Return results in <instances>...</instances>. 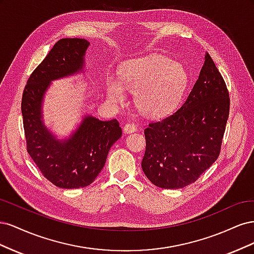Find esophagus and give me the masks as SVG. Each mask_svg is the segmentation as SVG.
I'll return each instance as SVG.
<instances>
[{"label":"esophagus","instance_id":"1","mask_svg":"<svg viewBox=\"0 0 254 254\" xmlns=\"http://www.w3.org/2000/svg\"><path fill=\"white\" fill-rule=\"evenodd\" d=\"M124 132L126 133H131V132H134L136 130V126L134 124H132V123H127V124L124 125Z\"/></svg>","mask_w":254,"mask_h":254}]
</instances>
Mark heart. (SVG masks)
Instances as JSON below:
<instances>
[{
  "mask_svg": "<svg viewBox=\"0 0 254 254\" xmlns=\"http://www.w3.org/2000/svg\"><path fill=\"white\" fill-rule=\"evenodd\" d=\"M188 83L184 67L162 56L137 59L127 64L121 79H107V94L114 105L127 101L126 90L134 94L139 111L149 118H160L178 105Z\"/></svg>",
  "mask_w": 254,
  "mask_h": 254,
  "instance_id": "heart-1",
  "label": "heart"
}]
</instances>
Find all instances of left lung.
I'll return each mask as SVG.
<instances>
[{
  "instance_id": "left-lung-1",
  "label": "left lung",
  "mask_w": 254,
  "mask_h": 254,
  "mask_svg": "<svg viewBox=\"0 0 254 254\" xmlns=\"http://www.w3.org/2000/svg\"><path fill=\"white\" fill-rule=\"evenodd\" d=\"M230 110L226 82L209 54L193 89L179 109L150 122L142 168L161 189L195 182L217 160Z\"/></svg>"
}]
</instances>
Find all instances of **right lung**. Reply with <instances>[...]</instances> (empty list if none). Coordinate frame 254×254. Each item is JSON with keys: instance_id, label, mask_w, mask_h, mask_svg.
<instances>
[{"instance_id": "obj_1", "label": "right lung", "mask_w": 254, "mask_h": 254, "mask_svg": "<svg viewBox=\"0 0 254 254\" xmlns=\"http://www.w3.org/2000/svg\"><path fill=\"white\" fill-rule=\"evenodd\" d=\"M88 47L89 42L79 38L60 39L30 74L22 94L28 155L45 178L61 189L90 186L103 170L111 146L122 135L115 119L99 121L87 115L64 141L56 140L42 123L41 105L50 82L81 71Z\"/></svg>"}]
</instances>
